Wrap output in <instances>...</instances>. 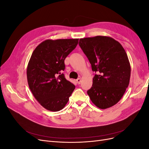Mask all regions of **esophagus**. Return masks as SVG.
<instances>
[{
  "mask_svg": "<svg viewBox=\"0 0 149 149\" xmlns=\"http://www.w3.org/2000/svg\"><path fill=\"white\" fill-rule=\"evenodd\" d=\"M76 81L77 82V83H78V84H80V83H81V79L80 78H78L76 80Z\"/></svg>",
  "mask_w": 149,
  "mask_h": 149,
  "instance_id": "1",
  "label": "esophagus"
}]
</instances>
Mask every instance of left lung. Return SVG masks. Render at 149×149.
<instances>
[{
  "instance_id": "left-lung-1",
  "label": "left lung",
  "mask_w": 149,
  "mask_h": 149,
  "mask_svg": "<svg viewBox=\"0 0 149 149\" xmlns=\"http://www.w3.org/2000/svg\"><path fill=\"white\" fill-rule=\"evenodd\" d=\"M79 45L97 73L87 91L94 105L102 109L118 103L128 87L130 65L125 49L116 40L106 36L81 38Z\"/></svg>"
}]
</instances>
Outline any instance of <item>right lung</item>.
<instances>
[{
	"instance_id": "obj_1",
	"label": "right lung",
	"mask_w": 149,
	"mask_h": 149,
	"mask_svg": "<svg viewBox=\"0 0 149 149\" xmlns=\"http://www.w3.org/2000/svg\"><path fill=\"white\" fill-rule=\"evenodd\" d=\"M78 38L46 40L34 49L26 69L29 86L37 101L50 111L66 106L75 86L66 79L65 60Z\"/></svg>"
}]
</instances>
